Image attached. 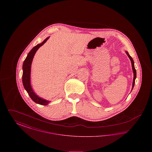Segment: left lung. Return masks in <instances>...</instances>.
Wrapping results in <instances>:
<instances>
[{
  "instance_id": "1",
  "label": "left lung",
  "mask_w": 152,
  "mask_h": 152,
  "mask_svg": "<svg viewBox=\"0 0 152 152\" xmlns=\"http://www.w3.org/2000/svg\"><path fill=\"white\" fill-rule=\"evenodd\" d=\"M126 55H128V56L129 58V59L131 61V63H132V70H133V83H132V91L133 90V87L134 86V83H135V80L136 79V69H135V67H134V61L133 60L132 58L130 56L128 53V52L127 51H125ZM131 91V92H132Z\"/></svg>"
}]
</instances>
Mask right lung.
Returning a JSON list of instances; mask_svg holds the SVG:
<instances>
[{
    "label": "right lung",
    "mask_w": 152,
    "mask_h": 152,
    "mask_svg": "<svg viewBox=\"0 0 152 152\" xmlns=\"http://www.w3.org/2000/svg\"><path fill=\"white\" fill-rule=\"evenodd\" d=\"M49 38H50V36L47 37L42 43L38 44L36 45V46H35L28 53L23 64L22 81H23V86L24 87L27 92L28 94V95L31 97V99L35 102L42 105H48L50 101L46 100L43 98L39 97L34 91L31 84V69L32 62L34 57L36 53V51H37V50L47 41V40Z\"/></svg>",
    "instance_id": "add662e5"
}]
</instances>
